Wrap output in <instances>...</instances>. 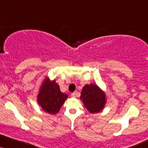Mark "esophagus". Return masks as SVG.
Listing matches in <instances>:
<instances>
[{
	"label": "esophagus",
	"instance_id": "obj_1",
	"mask_svg": "<svg viewBox=\"0 0 148 148\" xmlns=\"http://www.w3.org/2000/svg\"><path fill=\"white\" fill-rule=\"evenodd\" d=\"M71 96H72V97H76V92H73V93L71 94Z\"/></svg>",
	"mask_w": 148,
	"mask_h": 148
}]
</instances>
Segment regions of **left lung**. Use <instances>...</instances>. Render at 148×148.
Segmentation results:
<instances>
[{"instance_id":"left-lung-1","label":"left lung","mask_w":148,"mask_h":148,"mask_svg":"<svg viewBox=\"0 0 148 148\" xmlns=\"http://www.w3.org/2000/svg\"><path fill=\"white\" fill-rule=\"evenodd\" d=\"M80 99L87 110L92 114L98 113L105 108L106 96L97 85H85L82 89Z\"/></svg>"}]
</instances>
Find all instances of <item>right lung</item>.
<instances>
[{
    "instance_id": "obj_1",
    "label": "right lung",
    "mask_w": 148,
    "mask_h": 148,
    "mask_svg": "<svg viewBox=\"0 0 148 148\" xmlns=\"http://www.w3.org/2000/svg\"><path fill=\"white\" fill-rule=\"evenodd\" d=\"M67 97V94L60 92L59 85L56 81H50L49 78L46 77L40 85L37 102L44 112L56 114L59 112Z\"/></svg>"
}]
</instances>
